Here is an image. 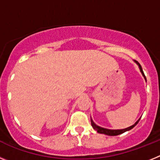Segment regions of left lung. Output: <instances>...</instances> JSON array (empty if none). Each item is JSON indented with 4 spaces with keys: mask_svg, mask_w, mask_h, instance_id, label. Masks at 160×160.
<instances>
[{
    "mask_svg": "<svg viewBox=\"0 0 160 160\" xmlns=\"http://www.w3.org/2000/svg\"><path fill=\"white\" fill-rule=\"evenodd\" d=\"M134 62H135L138 66V68H139V70H140V72H141V73H142V75L143 76L144 79H145V81L147 82V78H146V77H145V75H144L143 71H142V66H140V64H139V63H138L137 61L134 60ZM140 118H138L136 122H135V124H133L132 126H131V127H129V128H125V129H120V130H111V129H107V128H101V127H99V126L96 125L91 118H90V122H91L92 128H94L95 131H97L98 133H100V134H104V135H110V136H115V135H120V134H122V133L126 132V131H130V130L132 129L134 127H135V126L137 125V123H138V121L140 120Z\"/></svg>",
    "mask_w": 160,
    "mask_h": 160,
    "instance_id": "8db88e82",
    "label": "left lung"
}]
</instances>
